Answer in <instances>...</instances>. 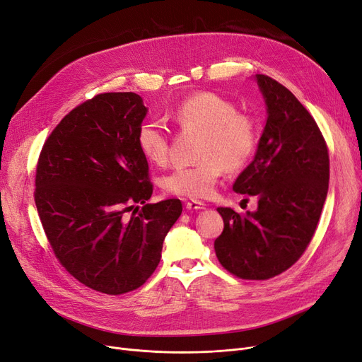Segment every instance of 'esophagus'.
I'll use <instances>...</instances> for the list:
<instances>
[{"label":"esophagus","instance_id":"34e87169","mask_svg":"<svg viewBox=\"0 0 362 362\" xmlns=\"http://www.w3.org/2000/svg\"><path fill=\"white\" fill-rule=\"evenodd\" d=\"M185 207H186V210H202V209H206V204L204 202H201V201H187L186 204H185Z\"/></svg>","mask_w":362,"mask_h":362}]
</instances>
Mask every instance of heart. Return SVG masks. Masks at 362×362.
<instances>
[{
  "instance_id": "1",
  "label": "heart",
  "mask_w": 362,
  "mask_h": 362,
  "mask_svg": "<svg viewBox=\"0 0 362 362\" xmlns=\"http://www.w3.org/2000/svg\"><path fill=\"white\" fill-rule=\"evenodd\" d=\"M171 118L185 132L202 133L197 149L199 163L179 167L164 177L163 186L171 195L191 199L211 197L223 170H241L256 151L259 132L255 119L238 112L237 105L216 93L187 96L177 103ZM137 145L152 164H167L170 134L161 122L146 121L140 125Z\"/></svg>"
}]
</instances>
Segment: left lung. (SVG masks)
I'll return each mask as SVG.
<instances>
[{
	"mask_svg": "<svg viewBox=\"0 0 362 362\" xmlns=\"http://www.w3.org/2000/svg\"><path fill=\"white\" fill-rule=\"evenodd\" d=\"M268 119L255 160L233 191L257 198L240 214L218 207L223 232L216 256L241 279H269L287 271L308 248L328 192V148L315 119L294 94L268 75H256ZM247 199V198H245Z\"/></svg>",
	"mask_w": 362,
	"mask_h": 362,
	"instance_id": "8db88e82",
	"label": "left lung"
}]
</instances>
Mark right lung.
I'll return each mask as SVG.
<instances>
[{"mask_svg": "<svg viewBox=\"0 0 362 362\" xmlns=\"http://www.w3.org/2000/svg\"><path fill=\"white\" fill-rule=\"evenodd\" d=\"M146 112L136 93L98 94L56 125L37 164L35 206L54 256L105 294L145 284L182 214L180 199L146 202L153 185L137 145Z\"/></svg>", "mask_w": 362, "mask_h": 362, "instance_id": "obj_1", "label": "right lung"}]
</instances>
